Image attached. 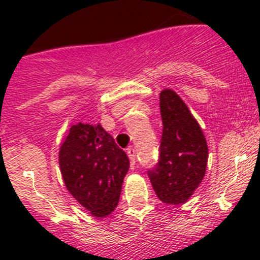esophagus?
Returning <instances> with one entry per match:
<instances>
[{
	"instance_id": "34e87169",
	"label": "esophagus",
	"mask_w": 260,
	"mask_h": 260,
	"mask_svg": "<svg viewBox=\"0 0 260 260\" xmlns=\"http://www.w3.org/2000/svg\"><path fill=\"white\" fill-rule=\"evenodd\" d=\"M126 152H127L128 158H130V161H132V165H135V161H137V157H135V156H137V151H135L134 147H128Z\"/></svg>"
}]
</instances>
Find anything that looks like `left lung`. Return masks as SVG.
Returning <instances> with one entry per match:
<instances>
[{
    "label": "left lung",
    "instance_id": "8db88e82",
    "mask_svg": "<svg viewBox=\"0 0 260 260\" xmlns=\"http://www.w3.org/2000/svg\"><path fill=\"white\" fill-rule=\"evenodd\" d=\"M162 135L158 162L148 171L158 199L182 204L194 194L206 174L208 147L197 119L173 89L160 93Z\"/></svg>",
    "mask_w": 260,
    "mask_h": 260
}]
</instances>
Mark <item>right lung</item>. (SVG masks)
I'll use <instances>...</instances> for the list:
<instances>
[{
  "mask_svg": "<svg viewBox=\"0 0 260 260\" xmlns=\"http://www.w3.org/2000/svg\"><path fill=\"white\" fill-rule=\"evenodd\" d=\"M59 169L66 189L95 217L117 207L128 157L102 125H73L59 147Z\"/></svg>",
  "mask_w": 260,
  "mask_h": 260,
  "instance_id": "1",
  "label": "right lung"
}]
</instances>
